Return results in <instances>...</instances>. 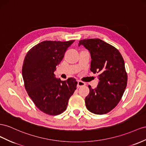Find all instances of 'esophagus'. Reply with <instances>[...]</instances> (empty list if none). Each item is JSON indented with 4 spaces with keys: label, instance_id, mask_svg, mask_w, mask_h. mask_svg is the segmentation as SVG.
<instances>
[{
    "label": "esophagus",
    "instance_id": "obj_1",
    "mask_svg": "<svg viewBox=\"0 0 146 146\" xmlns=\"http://www.w3.org/2000/svg\"><path fill=\"white\" fill-rule=\"evenodd\" d=\"M85 83L84 82H82L80 80H78V84H77V87L79 88L81 87V86H85Z\"/></svg>",
    "mask_w": 146,
    "mask_h": 146
}]
</instances>
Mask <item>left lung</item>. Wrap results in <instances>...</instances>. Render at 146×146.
I'll return each mask as SVG.
<instances>
[{
  "instance_id": "8db88e82",
  "label": "left lung",
  "mask_w": 146,
  "mask_h": 146,
  "mask_svg": "<svg viewBox=\"0 0 146 146\" xmlns=\"http://www.w3.org/2000/svg\"><path fill=\"white\" fill-rule=\"evenodd\" d=\"M89 50L92 62L90 70L98 73L99 84L85 98L90 112L102 115L109 112L119 104L127 85V73L121 54L116 48L99 38L84 39L78 46Z\"/></svg>"
}]
</instances>
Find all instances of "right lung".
Instances as JSON below:
<instances>
[{"mask_svg": "<svg viewBox=\"0 0 146 146\" xmlns=\"http://www.w3.org/2000/svg\"><path fill=\"white\" fill-rule=\"evenodd\" d=\"M74 41L42 42L30 49L25 58L22 75L25 89L35 106L48 115H57L65 111L76 90L75 78L61 81L54 74Z\"/></svg>", "mask_w": 146, "mask_h": 146, "instance_id": "1", "label": "right lung"}]
</instances>
